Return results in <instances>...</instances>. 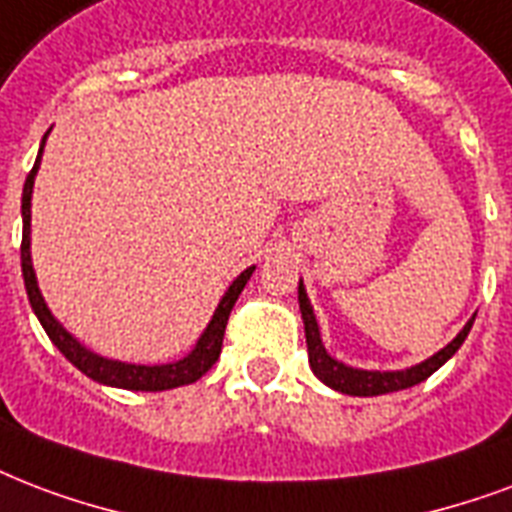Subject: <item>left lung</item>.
<instances>
[{"label": "left lung", "mask_w": 512, "mask_h": 512, "mask_svg": "<svg viewBox=\"0 0 512 512\" xmlns=\"http://www.w3.org/2000/svg\"><path fill=\"white\" fill-rule=\"evenodd\" d=\"M298 303H300V317H303V327H306V346H308V365L314 370V376L327 384L335 392H343V395L351 397H378L389 395V392H400V389H408V386H416L421 381H427L438 368H443L451 357H454L459 346L464 343L470 327L475 322L473 319L459 330L454 341L443 346L438 354H432L429 360L419 362V365H411L405 370H362L351 368L346 362L330 357L322 343V335H319L317 314H314V306L306 295V287H303V279L298 282Z\"/></svg>", "instance_id": "left-lung-1"}]
</instances>
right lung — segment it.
<instances>
[{
    "label": "right lung",
    "instance_id": "obj_1",
    "mask_svg": "<svg viewBox=\"0 0 512 512\" xmlns=\"http://www.w3.org/2000/svg\"><path fill=\"white\" fill-rule=\"evenodd\" d=\"M50 134V131H48ZM48 134L42 136V144H39V155L34 161V169L29 171V177L23 182V198H21V217H23V241H21V271H23V284H26V295H29L31 311L37 314L39 325L45 327V333L53 341L66 360L72 362L74 368L85 373L93 381H99L104 386H117V389H131V392H163V389H174V386L193 384L198 378L204 376L206 370L212 368L217 357L222 351V335H225V325H228V317L236 300H239L241 290L247 287L249 276L255 271V265H249L247 271H241L233 284H230L225 295L220 298L217 308H214L209 325L201 333V338L195 341V346L187 351L182 360L166 362V365H134V362H120L109 360V357H101L96 351H91L88 346L77 341L69 330H66L53 311L48 308L42 292H39L37 273H34V265H31V190H34V177L39 171V158H42V150H45V139Z\"/></svg>",
    "mask_w": 512,
    "mask_h": 512
}]
</instances>
